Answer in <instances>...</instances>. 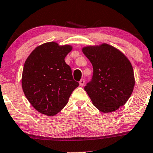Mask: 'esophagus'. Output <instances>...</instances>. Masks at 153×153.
Segmentation results:
<instances>
[{"label": "esophagus", "instance_id": "obj_1", "mask_svg": "<svg viewBox=\"0 0 153 153\" xmlns=\"http://www.w3.org/2000/svg\"><path fill=\"white\" fill-rule=\"evenodd\" d=\"M84 83H85V80L84 79H82L80 81H79V86H83L84 85Z\"/></svg>", "mask_w": 153, "mask_h": 153}]
</instances>
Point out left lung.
<instances>
[{
  "instance_id": "left-lung-1",
  "label": "left lung",
  "mask_w": 153,
  "mask_h": 153,
  "mask_svg": "<svg viewBox=\"0 0 153 153\" xmlns=\"http://www.w3.org/2000/svg\"><path fill=\"white\" fill-rule=\"evenodd\" d=\"M82 52L93 68L91 81L84 87L93 105L104 113L124 105L135 85L129 60L119 50L106 43L84 48Z\"/></svg>"
}]
</instances>
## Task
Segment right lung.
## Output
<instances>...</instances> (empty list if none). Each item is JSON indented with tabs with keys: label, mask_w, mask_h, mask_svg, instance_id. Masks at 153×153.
Listing matches in <instances>:
<instances>
[{
	"label": "right lung",
	"mask_w": 153,
	"mask_h": 153,
	"mask_svg": "<svg viewBox=\"0 0 153 153\" xmlns=\"http://www.w3.org/2000/svg\"><path fill=\"white\" fill-rule=\"evenodd\" d=\"M71 49L70 45L46 43L36 48L25 61L22 77L24 93L40 113L56 114L79 86L65 61Z\"/></svg>",
	"instance_id": "obj_1"
}]
</instances>
